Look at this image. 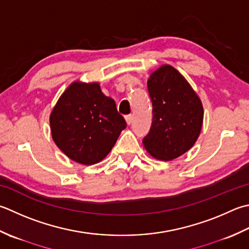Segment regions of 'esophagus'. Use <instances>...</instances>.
<instances>
[{
    "mask_svg": "<svg viewBox=\"0 0 249 249\" xmlns=\"http://www.w3.org/2000/svg\"><path fill=\"white\" fill-rule=\"evenodd\" d=\"M125 120H126V123H127V125H130L131 123H133V120H134V116L129 114V115H126L125 116Z\"/></svg>",
    "mask_w": 249,
    "mask_h": 249,
    "instance_id": "34e87169",
    "label": "esophagus"
}]
</instances>
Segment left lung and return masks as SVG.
I'll use <instances>...</instances> for the list:
<instances>
[{"mask_svg": "<svg viewBox=\"0 0 249 249\" xmlns=\"http://www.w3.org/2000/svg\"><path fill=\"white\" fill-rule=\"evenodd\" d=\"M147 85L153 119L143 147L154 159L175 160L188 152L199 137L204 119L201 98L186 77L169 65L151 73Z\"/></svg>", "mask_w": 249, "mask_h": 249, "instance_id": "left-lung-1", "label": "left lung"}]
</instances>
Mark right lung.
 <instances>
[{
  "label": "right lung",
  "instance_id": "obj_1",
  "mask_svg": "<svg viewBox=\"0 0 249 249\" xmlns=\"http://www.w3.org/2000/svg\"><path fill=\"white\" fill-rule=\"evenodd\" d=\"M53 142L82 165L101 162L110 153L126 122L115 101L101 91L99 82H72L50 115Z\"/></svg>",
  "mask_w": 249,
  "mask_h": 249
}]
</instances>
